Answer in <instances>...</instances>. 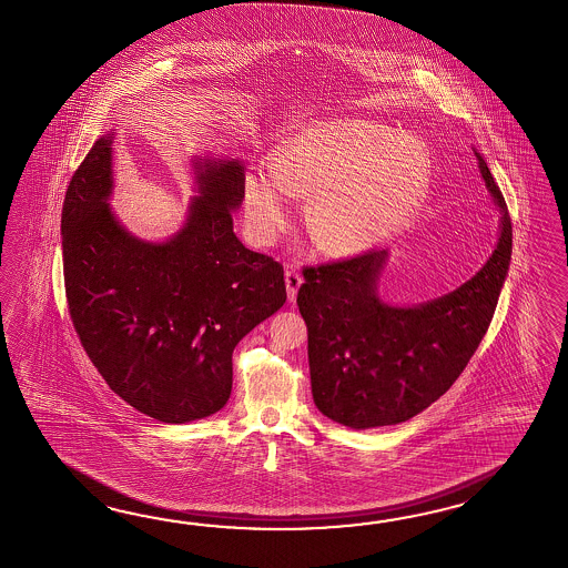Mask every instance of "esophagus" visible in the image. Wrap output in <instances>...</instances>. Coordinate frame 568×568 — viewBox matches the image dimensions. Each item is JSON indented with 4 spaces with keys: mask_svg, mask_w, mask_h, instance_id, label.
<instances>
[{
    "mask_svg": "<svg viewBox=\"0 0 568 568\" xmlns=\"http://www.w3.org/2000/svg\"><path fill=\"white\" fill-rule=\"evenodd\" d=\"M286 291H288V301H294L296 298V292L301 288V284H303V276L296 272V270H292L288 267L286 270Z\"/></svg>",
    "mask_w": 568,
    "mask_h": 568,
    "instance_id": "1",
    "label": "esophagus"
}]
</instances>
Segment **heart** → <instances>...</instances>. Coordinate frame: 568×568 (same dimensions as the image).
Listing matches in <instances>:
<instances>
[{
  "instance_id": "heart-1",
  "label": "heart",
  "mask_w": 568,
  "mask_h": 568,
  "mask_svg": "<svg viewBox=\"0 0 568 568\" xmlns=\"http://www.w3.org/2000/svg\"><path fill=\"white\" fill-rule=\"evenodd\" d=\"M422 142L387 125L339 119L296 133L272 169L245 176V207L255 236L274 241L294 216L296 195H315L308 229L321 251L346 257L402 231L430 187Z\"/></svg>"
}]
</instances>
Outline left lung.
I'll list each match as a JSON object with an SVG mask.
<instances>
[{
	"label": "left lung",
	"instance_id": "left-lung-1",
	"mask_svg": "<svg viewBox=\"0 0 568 568\" xmlns=\"http://www.w3.org/2000/svg\"><path fill=\"white\" fill-rule=\"evenodd\" d=\"M476 156L503 226L493 257L457 291L420 306L381 303L387 251L377 248L303 270L296 305L308 332L313 399L327 418L358 430L409 420L452 387L480 346L509 272L513 226L495 176Z\"/></svg>",
	"mask_w": 568,
	"mask_h": 568
}]
</instances>
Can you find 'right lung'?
Segmentation results:
<instances>
[{"instance_id": "add662e5", "label": "right lung", "mask_w": 568, "mask_h": 568, "mask_svg": "<svg viewBox=\"0 0 568 568\" xmlns=\"http://www.w3.org/2000/svg\"><path fill=\"white\" fill-rule=\"evenodd\" d=\"M111 144L113 133L90 148L61 210L73 329L123 402L166 424L200 420L231 397L234 346L286 303L284 267L234 234L236 161L195 162L200 197L171 241L131 236L106 204Z\"/></svg>"}]
</instances>
